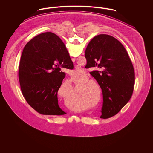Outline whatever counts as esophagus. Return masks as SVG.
I'll list each match as a JSON object with an SVG mask.
<instances>
[{
	"mask_svg": "<svg viewBox=\"0 0 153 153\" xmlns=\"http://www.w3.org/2000/svg\"><path fill=\"white\" fill-rule=\"evenodd\" d=\"M72 60L73 62H74L76 61V58H72Z\"/></svg>",
	"mask_w": 153,
	"mask_h": 153,
	"instance_id": "34e87169",
	"label": "esophagus"
}]
</instances>
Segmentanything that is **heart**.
<instances>
[{"label": "heart", "mask_w": 153, "mask_h": 153, "mask_svg": "<svg viewBox=\"0 0 153 153\" xmlns=\"http://www.w3.org/2000/svg\"><path fill=\"white\" fill-rule=\"evenodd\" d=\"M85 79H87V77L84 76V77L82 79L80 78L74 81L76 85H79L80 84V83H81L80 85L79 91L80 94L84 95L87 98L88 101L90 102L91 104H93L97 100L99 92V99L97 102L98 103L101 96V89L99 84L96 81L93 79H87L81 82L82 80ZM78 98V95L76 91H75V92L70 95V96L66 97V100L74 104L77 101Z\"/></svg>", "instance_id": "b5f03b06"}]
</instances>
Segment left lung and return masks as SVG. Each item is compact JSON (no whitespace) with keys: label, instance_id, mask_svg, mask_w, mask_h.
Segmentation results:
<instances>
[{"label":"left lung","instance_id":"1","mask_svg":"<svg viewBox=\"0 0 153 153\" xmlns=\"http://www.w3.org/2000/svg\"><path fill=\"white\" fill-rule=\"evenodd\" d=\"M85 56L88 68L102 69L90 72L102 89L103 104L100 117H114L130 100L134 90L135 72L128 53L115 38L100 34L91 40Z\"/></svg>","mask_w":153,"mask_h":153}]
</instances>
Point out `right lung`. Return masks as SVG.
I'll use <instances>...</instances> for the list:
<instances>
[{"instance_id":"1","label":"right lung","mask_w":153,"mask_h":153,"mask_svg":"<svg viewBox=\"0 0 153 153\" xmlns=\"http://www.w3.org/2000/svg\"><path fill=\"white\" fill-rule=\"evenodd\" d=\"M61 68L73 69V64L55 34L42 33L25 45L18 72L21 88L26 102L41 114H66L58 105L57 92L65 77Z\"/></svg>"}]
</instances>
